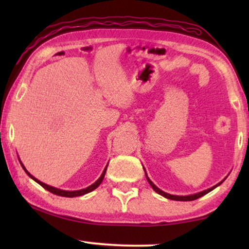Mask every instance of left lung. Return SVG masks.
Instances as JSON below:
<instances>
[{
	"label": "left lung",
	"instance_id": "left-lung-1",
	"mask_svg": "<svg viewBox=\"0 0 249 249\" xmlns=\"http://www.w3.org/2000/svg\"><path fill=\"white\" fill-rule=\"evenodd\" d=\"M146 178H147V180H148V182H149V184L151 185V188L154 189V190L158 193V195H160V196H165V197H167V199H170V200H175V201H193V200H196V199H199V197H201V196H203L204 195H206V193H209L210 191H212L213 189H215L217 185H220L222 182H220V183H217L215 187H212V188H210V189H208V190H204V191H202V192H199V193H196V195H193V196H172V195H169V193H166V192H163V191H161L160 190V189H158L157 187H156V185L151 182L150 181V179L148 178V177H147V175H146Z\"/></svg>",
	"mask_w": 249,
	"mask_h": 249
}]
</instances>
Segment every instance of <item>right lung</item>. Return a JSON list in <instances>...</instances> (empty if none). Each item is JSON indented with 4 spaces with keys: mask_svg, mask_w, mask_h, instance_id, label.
<instances>
[{
    "mask_svg": "<svg viewBox=\"0 0 249 249\" xmlns=\"http://www.w3.org/2000/svg\"><path fill=\"white\" fill-rule=\"evenodd\" d=\"M20 165H22V167H23V169L25 170V172H26V174L31 177V178L33 179V180H35L37 183H39L41 187L43 188H45L46 190H48L49 192H52V193H53V195H56V196H66V197H74V196H83V195H86V193H89V192H91V191H93L94 189H96L99 187V185L101 184V182H102L103 181V179H104V176H105V172H107V166L105 167V169H104V171H103V174L101 175V177L100 178L95 181V182L93 183V184H91L90 187H88V188H86V189H82V190H78V191H64V190H60V189H56V188H53V187H50V185H47L46 183H43V182H40L39 180H37L36 178H34V177L29 174V172L25 169V167L23 166V163L20 162Z\"/></svg>",
    "mask_w": 249,
    "mask_h": 249,
    "instance_id": "add662e5",
    "label": "right lung"
}]
</instances>
